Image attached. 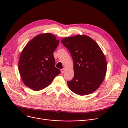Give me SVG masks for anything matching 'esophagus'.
<instances>
[{
    "mask_svg": "<svg viewBox=\"0 0 128 128\" xmlns=\"http://www.w3.org/2000/svg\"><path fill=\"white\" fill-rule=\"evenodd\" d=\"M65 68H63V69H61L60 70V72H61L62 73H63L64 72H65Z\"/></svg>",
    "mask_w": 128,
    "mask_h": 128,
    "instance_id": "34e87169",
    "label": "esophagus"
}]
</instances>
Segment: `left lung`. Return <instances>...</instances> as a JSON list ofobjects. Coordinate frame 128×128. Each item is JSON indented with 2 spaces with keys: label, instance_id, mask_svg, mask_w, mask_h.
Segmentation results:
<instances>
[{
  "label": "left lung",
  "instance_id": "obj_1",
  "mask_svg": "<svg viewBox=\"0 0 128 128\" xmlns=\"http://www.w3.org/2000/svg\"><path fill=\"white\" fill-rule=\"evenodd\" d=\"M74 61V77L68 82L70 89L78 95L85 96L97 90L104 80L106 58L98 44L86 35H76L62 39Z\"/></svg>",
  "mask_w": 128,
  "mask_h": 128
}]
</instances>
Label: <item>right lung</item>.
<instances>
[{"label":"right lung","mask_w":128,"mask_h":128,"mask_svg":"<svg viewBox=\"0 0 128 128\" xmlns=\"http://www.w3.org/2000/svg\"><path fill=\"white\" fill-rule=\"evenodd\" d=\"M58 44L56 36L45 33L35 36L25 46L20 56L18 70L26 86L35 91L42 90L60 74L53 54Z\"/></svg>","instance_id":"obj_1"}]
</instances>
